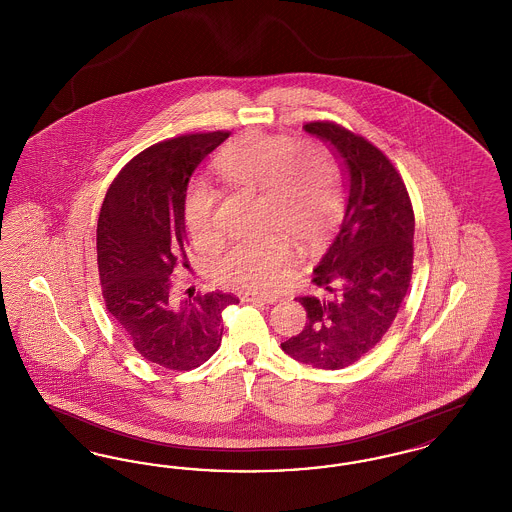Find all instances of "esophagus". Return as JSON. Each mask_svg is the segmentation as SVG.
Listing matches in <instances>:
<instances>
[{"label": "esophagus", "mask_w": 512, "mask_h": 512, "mask_svg": "<svg viewBox=\"0 0 512 512\" xmlns=\"http://www.w3.org/2000/svg\"><path fill=\"white\" fill-rule=\"evenodd\" d=\"M242 301H257V303H276L278 297L276 295H270V293H259V292H245L242 293Z\"/></svg>", "instance_id": "34e87169"}]
</instances>
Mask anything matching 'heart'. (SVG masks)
Masks as SVG:
<instances>
[{"mask_svg": "<svg viewBox=\"0 0 512 512\" xmlns=\"http://www.w3.org/2000/svg\"><path fill=\"white\" fill-rule=\"evenodd\" d=\"M220 178L245 192H259V219L268 232L226 247L217 259L220 282L234 288L274 290L292 265L288 237L303 247L320 244L343 211L340 167L330 149L297 142L286 134L247 132L215 159ZM182 217L197 247L217 244V194L192 182L184 195Z\"/></svg>", "mask_w": 512, "mask_h": 512, "instance_id": "1", "label": "heart"}]
</instances>
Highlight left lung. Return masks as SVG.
I'll list each match as a JSON object with an SVG mask.
<instances>
[{"label":"left lung","instance_id":"obj_1","mask_svg":"<svg viewBox=\"0 0 512 512\" xmlns=\"http://www.w3.org/2000/svg\"><path fill=\"white\" fill-rule=\"evenodd\" d=\"M349 172L340 232L315 268L324 295H303L305 328L282 343L303 365L338 370L357 363L390 330L413 276V203L388 155L330 121L307 122Z\"/></svg>","mask_w":512,"mask_h":512}]
</instances>
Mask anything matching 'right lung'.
I'll use <instances>...</instances> for the list:
<instances>
[{
	"label": "right lung",
	"mask_w": 512,
	"mask_h": 512,
	"mask_svg": "<svg viewBox=\"0 0 512 512\" xmlns=\"http://www.w3.org/2000/svg\"><path fill=\"white\" fill-rule=\"evenodd\" d=\"M230 132L182 134L147 147L111 182L99 213L98 268L105 307L155 365L192 370L220 347L232 293L178 299L174 268H188L182 203L195 167Z\"/></svg>",
	"instance_id": "1"
}]
</instances>
